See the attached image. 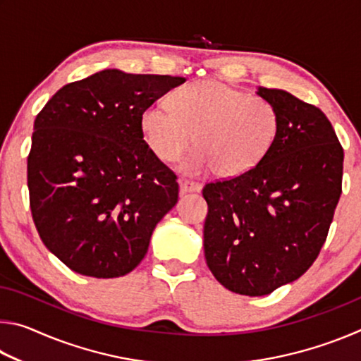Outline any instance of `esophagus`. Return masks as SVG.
I'll return each mask as SVG.
<instances>
[{
	"mask_svg": "<svg viewBox=\"0 0 361 361\" xmlns=\"http://www.w3.org/2000/svg\"><path fill=\"white\" fill-rule=\"evenodd\" d=\"M178 185H180V194L199 192L200 189H202V185H200V183H195L192 180H186V178H180Z\"/></svg>",
	"mask_w": 361,
	"mask_h": 361,
	"instance_id": "obj_1",
	"label": "esophagus"
}]
</instances>
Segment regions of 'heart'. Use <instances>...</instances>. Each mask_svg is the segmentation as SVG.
<instances>
[{"label": "heart", "mask_w": 361, "mask_h": 361, "mask_svg": "<svg viewBox=\"0 0 361 361\" xmlns=\"http://www.w3.org/2000/svg\"><path fill=\"white\" fill-rule=\"evenodd\" d=\"M170 111L152 105L140 116V130L152 154L176 162L195 142L199 151L183 169H212L226 178L250 172L264 159L279 133L271 102L213 81L188 84L170 95Z\"/></svg>", "instance_id": "b5f03b06"}]
</instances>
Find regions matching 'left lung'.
Wrapping results in <instances>:
<instances>
[{
    "label": "left lung",
    "instance_id": "obj_1",
    "mask_svg": "<svg viewBox=\"0 0 361 361\" xmlns=\"http://www.w3.org/2000/svg\"><path fill=\"white\" fill-rule=\"evenodd\" d=\"M279 133L250 172L209 183L207 266L224 288L264 296L295 282L326 240L342 192L344 149L322 109L286 90L258 87Z\"/></svg>",
    "mask_w": 361,
    "mask_h": 361
}]
</instances>
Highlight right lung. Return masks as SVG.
I'll return each mask as SVG.
<instances>
[{"instance_id": "add662e5", "label": "right lung", "mask_w": 361, "mask_h": 361, "mask_svg": "<svg viewBox=\"0 0 361 361\" xmlns=\"http://www.w3.org/2000/svg\"><path fill=\"white\" fill-rule=\"evenodd\" d=\"M185 81L103 70L63 85L36 116L30 209L42 243L71 271L132 272L178 202L176 175L146 146L140 116Z\"/></svg>"}]
</instances>
